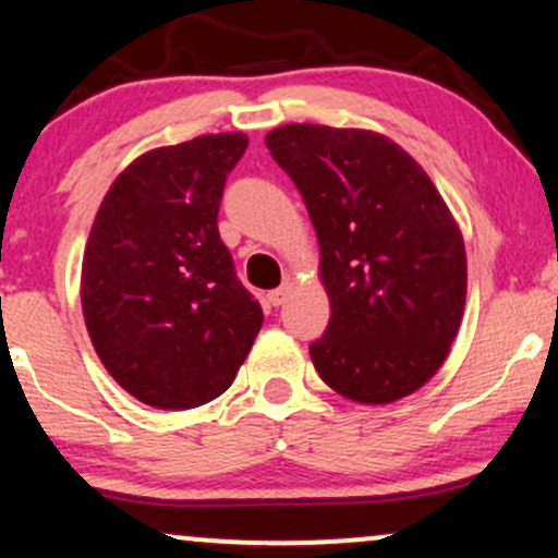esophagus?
<instances>
[{
    "mask_svg": "<svg viewBox=\"0 0 558 558\" xmlns=\"http://www.w3.org/2000/svg\"><path fill=\"white\" fill-rule=\"evenodd\" d=\"M293 293V283H283L280 288H275V291L267 293V301L272 303V306H283V303L291 299Z\"/></svg>",
    "mask_w": 558,
    "mask_h": 558,
    "instance_id": "esophagus-1",
    "label": "esophagus"
}]
</instances>
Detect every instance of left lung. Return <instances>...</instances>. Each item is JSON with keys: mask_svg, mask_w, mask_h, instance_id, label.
<instances>
[{"mask_svg": "<svg viewBox=\"0 0 558 558\" xmlns=\"http://www.w3.org/2000/svg\"><path fill=\"white\" fill-rule=\"evenodd\" d=\"M267 149L319 239L329 324L312 342L329 389L391 404L446 363L466 303V250L427 172L380 133L280 125Z\"/></svg>", "mask_w": 558, "mask_h": 558, "instance_id": "1", "label": "left lung"}]
</instances>
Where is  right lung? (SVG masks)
Here are the masks:
<instances>
[{
  "mask_svg": "<svg viewBox=\"0 0 558 558\" xmlns=\"http://www.w3.org/2000/svg\"><path fill=\"white\" fill-rule=\"evenodd\" d=\"M246 144L244 133H208L141 154L92 223L84 324L110 376L149 407L221 397L263 327L218 236L227 174Z\"/></svg>",
  "mask_w": 558,
  "mask_h": 558,
  "instance_id": "1",
  "label": "right lung"
}]
</instances>
